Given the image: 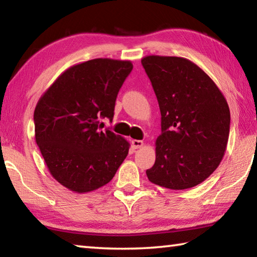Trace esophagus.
<instances>
[{
  "label": "esophagus",
  "instance_id": "obj_1",
  "mask_svg": "<svg viewBox=\"0 0 257 257\" xmlns=\"http://www.w3.org/2000/svg\"><path fill=\"white\" fill-rule=\"evenodd\" d=\"M132 145L134 149H141V147L144 145V142L143 141H137V139H134V141L132 142Z\"/></svg>",
  "mask_w": 257,
  "mask_h": 257
}]
</instances>
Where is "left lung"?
I'll return each instance as SVG.
<instances>
[{
    "instance_id": "8db88e82",
    "label": "left lung",
    "mask_w": 257,
    "mask_h": 257,
    "mask_svg": "<svg viewBox=\"0 0 257 257\" xmlns=\"http://www.w3.org/2000/svg\"><path fill=\"white\" fill-rule=\"evenodd\" d=\"M142 64L158 98L162 132L147 178L175 190L197 186L215 171L227 149L228 103L214 81L189 60L149 55Z\"/></svg>"
}]
</instances>
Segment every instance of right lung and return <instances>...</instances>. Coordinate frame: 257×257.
<instances>
[{
	"instance_id": "right-lung-1",
	"label": "right lung",
	"mask_w": 257,
	"mask_h": 257,
	"mask_svg": "<svg viewBox=\"0 0 257 257\" xmlns=\"http://www.w3.org/2000/svg\"><path fill=\"white\" fill-rule=\"evenodd\" d=\"M133 70L130 61L94 59L67 69L38 101L35 138L54 179L76 193L112 180L129 143L102 119L112 121L115 99Z\"/></svg>"
}]
</instances>
